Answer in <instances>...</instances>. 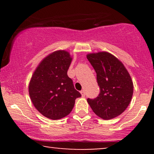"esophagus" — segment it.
I'll return each mask as SVG.
<instances>
[{"instance_id": "1", "label": "esophagus", "mask_w": 154, "mask_h": 154, "mask_svg": "<svg viewBox=\"0 0 154 154\" xmlns=\"http://www.w3.org/2000/svg\"><path fill=\"white\" fill-rule=\"evenodd\" d=\"M81 95H82V97H84L85 96V91H84V90H81Z\"/></svg>"}]
</instances>
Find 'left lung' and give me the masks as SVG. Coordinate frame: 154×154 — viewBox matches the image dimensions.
Listing matches in <instances>:
<instances>
[{
	"label": "left lung",
	"instance_id": "obj_1",
	"mask_svg": "<svg viewBox=\"0 0 154 154\" xmlns=\"http://www.w3.org/2000/svg\"><path fill=\"white\" fill-rule=\"evenodd\" d=\"M97 73L100 92L87 101L93 112L101 119L110 120L127 109L133 94L131 77L121 61L107 52L87 54Z\"/></svg>",
	"mask_w": 154,
	"mask_h": 154
}]
</instances>
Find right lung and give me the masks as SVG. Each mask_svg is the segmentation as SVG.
Wrapping results in <instances>:
<instances>
[{
    "mask_svg": "<svg viewBox=\"0 0 154 154\" xmlns=\"http://www.w3.org/2000/svg\"><path fill=\"white\" fill-rule=\"evenodd\" d=\"M72 58L69 52L57 50L41 61L29 85L31 100L35 108L48 119L58 120L66 116L81 97L67 75Z\"/></svg>",
    "mask_w": 154,
    "mask_h": 154,
    "instance_id": "add662e5",
    "label": "right lung"
}]
</instances>
